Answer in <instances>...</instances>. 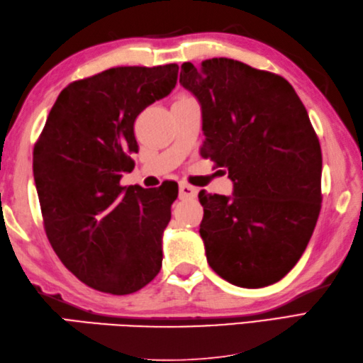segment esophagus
Segmentation results:
<instances>
[{"label": "esophagus", "mask_w": 363, "mask_h": 363, "mask_svg": "<svg viewBox=\"0 0 363 363\" xmlns=\"http://www.w3.org/2000/svg\"><path fill=\"white\" fill-rule=\"evenodd\" d=\"M198 194V189L194 186H189L186 182L179 184V198L181 199H191L195 198Z\"/></svg>", "instance_id": "esophagus-1"}]
</instances>
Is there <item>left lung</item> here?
I'll use <instances>...</instances> for the list:
<instances>
[{"label":"left lung","mask_w":363,"mask_h":363,"mask_svg":"<svg viewBox=\"0 0 363 363\" xmlns=\"http://www.w3.org/2000/svg\"><path fill=\"white\" fill-rule=\"evenodd\" d=\"M206 135L201 154L233 195L199 191V235L211 268L237 287L272 285L296 265L317 225L321 148L289 81L228 57L181 65Z\"/></svg>","instance_id":"8db88e82"}]
</instances>
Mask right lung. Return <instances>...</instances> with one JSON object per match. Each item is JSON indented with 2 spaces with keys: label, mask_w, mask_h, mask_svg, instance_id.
Listing matches in <instances>:
<instances>
[{
  "label": "right lung",
  "mask_w": 363,
  "mask_h": 363,
  "mask_svg": "<svg viewBox=\"0 0 363 363\" xmlns=\"http://www.w3.org/2000/svg\"><path fill=\"white\" fill-rule=\"evenodd\" d=\"M177 72L176 64L117 67L72 82L35 143L46 235L62 264L95 290L129 295L160 272L177 184L146 190L120 179L134 168L137 115L172 94Z\"/></svg>",
  "instance_id": "right-lung-1"
}]
</instances>
